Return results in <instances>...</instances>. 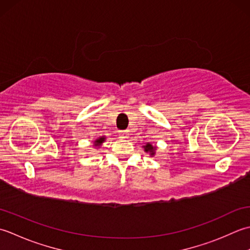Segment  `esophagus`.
I'll use <instances>...</instances> for the list:
<instances>
[{
    "mask_svg": "<svg viewBox=\"0 0 250 250\" xmlns=\"http://www.w3.org/2000/svg\"><path fill=\"white\" fill-rule=\"evenodd\" d=\"M119 135L121 137H126L127 135H128V130H120L119 131Z\"/></svg>",
    "mask_w": 250,
    "mask_h": 250,
    "instance_id": "obj_1",
    "label": "esophagus"
}]
</instances>
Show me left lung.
<instances>
[{
	"mask_svg": "<svg viewBox=\"0 0 250 250\" xmlns=\"http://www.w3.org/2000/svg\"><path fill=\"white\" fill-rule=\"evenodd\" d=\"M154 150H155V146H153L151 144H149V142H147V144L145 146V151L150 152L151 155H154Z\"/></svg>",
	"mask_w": 250,
	"mask_h": 250,
	"instance_id": "1",
	"label": "left lung"
}]
</instances>
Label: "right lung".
I'll return each mask as SVG.
<instances>
[{
	"label": "right lung",
	"instance_id": "add662e5",
	"mask_svg": "<svg viewBox=\"0 0 250 250\" xmlns=\"http://www.w3.org/2000/svg\"><path fill=\"white\" fill-rule=\"evenodd\" d=\"M104 141V137H101V138H99V139H97L95 142H96V145L95 146H99V145H101L103 144V142Z\"/></svg>",
	"mask_w": 250,
	"mask_h": 250
}]
</instances>
